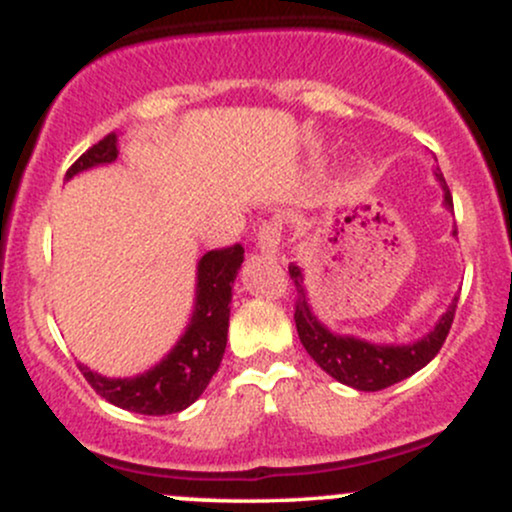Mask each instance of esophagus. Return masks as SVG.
<instances>
[{"label": "esophagus", "mask_w": 512, "mask_h": 512, "mask_svg": "<svg viewBox=\"0 0 512 512\" xmlns=\"http://www.w3.org/2000/svg\"><path fill=\"white\" fill-rule=\"evenodd\" d=\"M279 235H282V223H279V221L262 223L260 230H257V238H255L257 250L265 252V255H277V252H279Z\"/></svg>", "instance_id": "34e87169"}]
</instances>
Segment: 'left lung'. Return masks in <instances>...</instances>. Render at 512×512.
Returning <instances> with one entry per match:
<instances>
[{
    "label": "left lung",
    "instance_id": "left-lung-1",
    "mask_svg": "<svg viewBox=\"0 0 512 512\" xmlns=\"http://www.w3.org/2000/svg\"><path fill=\"white\" fill-rule=\"evenodd\" d=\"M435 177L440 182L442 192H445V201L442 204H445L447 211H452V194H449L440 167L435 170ZM452 235H457V230H452ZM289 274L296 286L294 320L301 345L306 347L308 355L313 357V362L323 372H328L340 384L352 386L357 391L389 389V386L398 384V381L420 372L425 364H430L437 352H440V347L445 345L459 301V296H454L447 311L435 323V328L420 340L408 342V345H379V342L355 338V335L333 333L328 325L320 323L316 313H313L311 301H308L301 267L289 265Z\"/></svg>",
    "mask_w": 512,
    "mask_h": 512
}]
</instances>
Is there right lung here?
<instances>
[{"label": "right lung", "mask_w": 512, "mask_h": 512, "mask_svg": "<svg viewBox=\"0 0 512 512\" xmlns=\"http://www.w3.org/2000/svg\"><path fill=\"white\" fill-rule=\"evenodd\" d=\"M119 157V138L109 133L97 145L84 153L65 174L72 179L75 174L92 170L99 165H111ZM245 260L243 245L211 250L196 262V291L194 311L187 330L177 345L167 352L148 372L114 379L92 372L87 364H80L84 379L92 389L123 411L140 415H170L189 408L209 386L211 376L221 367L223 352L228 340L230 299H233V282Z\"/></svg>", "instance_id": "1"}]
</instances>
